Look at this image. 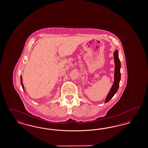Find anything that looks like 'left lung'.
<instances>
[{
  "instance_id": "left-lung-1",
  "label": "left lung",
  "mask_w": 148,
  "mask_h": 148,
  "mask_svg": "<svg viewBox=\"0 0 148 148\" xmlns=\"http://www.w3.org/2000/svg\"><path fill=\"white\" fill-rule=\"evenodd\" d=\"M114 62H115V73H114V82L112 86V88L109 92L107 97L105 100V103L108 102L112 98L115 94L117 92L119 86V82L121 77L120 74V68L121 64L120 62L119 58L118 56V51L115 50L114 53Z\"/></svg>"
}]
</instances>
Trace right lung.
<instances>
[{
	"instance_id": "obj_1",
	"label": "right lung",
	"mask_w": 148,
	"mask_h": 148,
	"mask_svg": "<svg viewBox=\"0 0 148 148\" xmlns=\"http://www.w3.org/2000/svg\"><path fill=\"white\" fill-rule=\"evenodd\" d=\"M21 86H22V88H23V90H24V85L23 84V81H22V77H21Z\"/></svg>"
}]
</instances>
